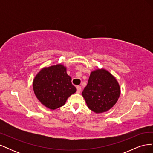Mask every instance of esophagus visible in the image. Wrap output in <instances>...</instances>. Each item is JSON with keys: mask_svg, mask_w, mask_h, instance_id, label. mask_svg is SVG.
I'll use <instances>...</instances> for the list:
<instances>
[{"mask_svg": "<svg viewBox=\"0 0 153 153\" xmlns=\"http://www.w3.org/2000/svg\"><path fill=\"white\" fill-rule=\"evenodd\" d=\"M76 89H77V91H76L77 93H80L81 91H82V88H81V87H80V86H77V87H76Z\"/></svg>", "mask_w": 153, "mask_h": 153, "instance_id": "1", "label": "esophagus"}]
</instances>
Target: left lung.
Instances as JSON below:
<instances>
[{"label":"left lung","mask_w":153,"mask_h":153,"mask_svg":"<svg viewBox=\"0 0 153 153\" xmlns=\"http://www.w3.org/2000/svg\"><path fill=\"white\" fill-rule=\"evenodd\" d=\"M82 96L91 110L96 114L112 108L121 94V88L114 75L106 69H96L91 73Z\"/></svg>","instance_id":"1"}]
</instances>
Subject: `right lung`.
Masks as SVG:
<instances>
[{"label":"right lung","mask_w":153,"mask_h":153,"mask_svg":"<svg viewBox=\"0 0 153 153\" xmlns=\"http://www.w3.org/2000/svg\"><path fill=\"white\" fill-rule=\"evenodd\" d=\"M33 90L41 104L51 110L63 106L76 91L66 67L61 64L41 69L33 80Z\"/></svg>","instance_id":"right-lung-1"}]
</instances>
